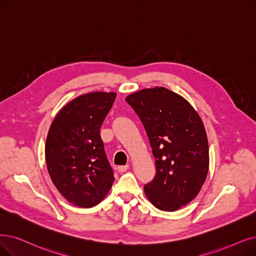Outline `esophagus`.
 Returning a JSON list of instances; mask_svg holds the SVG:
<instances>
[{"label": "esophagus", "instance_id": "1", "mask_svg": "<svg viewBox=\"0 0 256 256\" xmlns=\"http://www.w3.org/2000/svg\"><path fill=\"white\" fill-rule=\"evenodd\" d=\"M118 172H124L128 170V165H121V166H118Z\"/></svg>", "mask_w": 256, "mask_h": 256}]
</instances>
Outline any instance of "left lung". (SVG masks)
Instances as JSON below:
<instances>
[{"mask_svg":"<svg viewBox=\"0 0 256 256\" xmlns=\"http://www.w3.org/2000/svg\"><path fill=\"white\" fill-rule=\"evenodd\" d=\"M148 134L156 158V176L144 186L148 201L176 211L201 190L209 170L203 121L184 97L163 86L143 88L126 98Z\"/></svg>","mask_w":256,"mask_h":256,"instance_id":"8db88e82","label":"left lung"}]
</instances>
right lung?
Segmentation results:
<instances>
[{
  "mask_svg": "<svg viewBox=\"0 0 256 256\" xmlns=\"http://www.w3.org/2000/svg\"><path fill=\"white\" fill-rule=\"evenodd\" d=\"M115 98V92L76 97L60 110L49 128L45 146L48 172L58 192L75 206L97 205L113 185L100 128Z\"/></svg>",
  "mask_w": 256,
  "mask_h": 256,
  "instance_id": "1",
  "label": "right lung"
}]
</instances>
